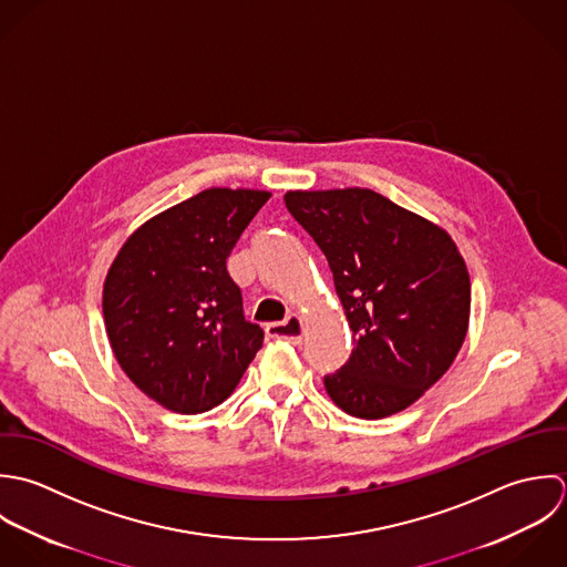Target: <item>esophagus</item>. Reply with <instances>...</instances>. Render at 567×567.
Wrapping results in <instances>:
<instances>
[{
    "label": "esophagus",
    "mask_w": 567,
    "mask_h": 567,
    "mask_svg": "<svg viewBox=\"0 0 567 567\" xmlns=\"http://www.w3.org/2000/svg\"><path fill=\"white\" fill-rule=\"evenodd\" d=\"M267 336L274 340H285L289 343H300L302 341V318L300 316H289L282 322L269 324Z\"/></svg>",
    "instance_id": "esophagus-1"
}]
</instances>
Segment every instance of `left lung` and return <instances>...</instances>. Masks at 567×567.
I'll list each match as a JSON object with an SVG mask.
<instances>
[{"label":"left lung","mask_w":567,"mask_h":567,"mask_svg":"<svg viewBox=\"0 0 567 567\" xmlns=\"http://www.w3.org/2000/svg\"><path fill=\"white\" fill-rule=\"evenodd\" d=\"M287 210L324 251L352 354L324 388L377 421L419 401L466 338L471 280L447 229L368 188L289 190Z\"/></svg>","instance_id":"1"}]
</instances>
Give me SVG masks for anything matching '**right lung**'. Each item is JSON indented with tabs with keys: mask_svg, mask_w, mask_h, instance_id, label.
Segmentation results:
<instances>
[{
	"mask_svg": "<svg viewBox=\"0 0 567 567\" xmlns=\"http://www.w3.org/2000/svg\"><path fill=\"white\" fill-rule=\"evenodd\" d=\"M269 197L208 188L137 227L107 271L103 316L115 359L171 412L224 403L262 346L226 260Z\"/></svg>",
	"mask_w": 567,
	"mask_h": 567,
	"instance_id": "add662e5",
	"label": "right lung"
}]
</instances>
